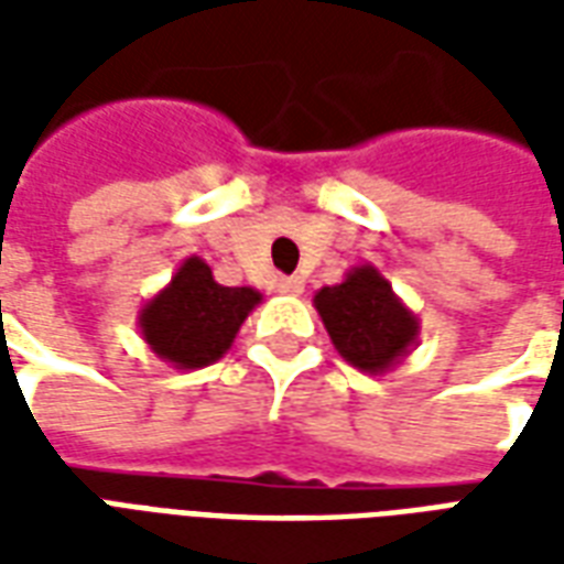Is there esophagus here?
<instances>
[{"label":"esophagus","mask_w":564,"mask_h":564,"mask_svg":"<svg viewBox=\"0 0 564 564\" xmlns=\"http://www.w3.org/2000/svg\"><path fill=\"white\" fill-rule=\"evenodd\" d=\"M302 290H305V281H302V278H281V281H278V293L283 295H302Z\"/></svg>","instance_id":"1"}]
</instances>
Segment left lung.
<instances>
[{
    "label": "left lung",
    "mask_w": 564,
    "mask_h": 564,
    "mask_svg": "<svg viewBox=\"0 0 564 564\" xmlns=\"http://www.w3.org/2000/svg\"><path fill=\"white\" fill-rule=\"evenodd\" d=\"M335 350L366 375H387L411 354L420 338V319L375 265H354L341 283L314 295Z\"/></svg>",
    "instance_id": "1"
}]
</instances>
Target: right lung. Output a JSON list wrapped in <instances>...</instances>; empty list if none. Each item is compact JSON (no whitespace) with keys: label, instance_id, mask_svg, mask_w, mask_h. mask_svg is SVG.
Listing matches in <instances>:
<instances>
[{"label":"right lung","instance_id":"right-lung-1","mask_svg":"<svg viewBox=\"0 0 564 564\" xmlns=\"http://www.w3.org/2000/svg\"><path fill=\"white\" fill-rule=\"evenodd\" d=\"M262 302L253 286H223L202 257H186L172 281L139 311L141 338L162 362L205 368L217 362Z\"/></svg>","mask_w":564,"mask_h":564}]
</instances>
